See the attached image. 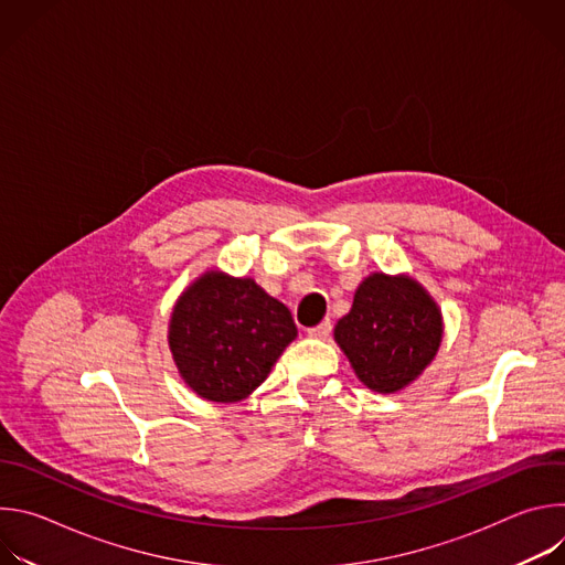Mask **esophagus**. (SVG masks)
<instances>
[{
	"instance_id": "34e87169",
	"label": "esophagus",
	"mask_w": 565,
	"mask_h": 565,
	"mask_svg": "<svg viewBox=\"0 0 565 565\" xmlns=\"http://www.w3.org/2000/svg\"><path fill=\"white\" fill-rule=\"evenodd\" d=\"M331 329H333L331 321L327 319V321H321V324L308 329V335H310V338H317V340H327V338L331 335Z\"/></svg>"
}]
</instances>
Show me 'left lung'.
Returning a JSON list of instances; mask_svg holds the SVG:
<instances>
[{"label":"left lung","mask_w":565,"mask_h":565,"mask_svg":"<svg viewBox=\"0 0 565 565\" xmlns=\"http://www.w3.org/2000/svg\"><path fill=\"white\" fill-rule=\"evenodd\" d=\"M443 333L440 306L420 281L405 273H371L333 338L366 388L397 393L434 362Z\"/></svg>","instance_id":"left-lung-1"}]
</instances>
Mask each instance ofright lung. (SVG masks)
<instances>
[{"instance_id": "right-lung-1", "label": "right lung", "mask_w": 565, "mask_h": 565, "mask_svg": "<svg viewBox=\"0 0 565 565\" xmlns=\"http://www.w3.org/2000/svg\"><path fill=\"white\" fill-rule=\"evenodd\" d=\"M297 338L290 310L255 279L218 268L199 275L177 299L168 344L181 380L203 399H246Z\"/></svg>"}]
</instances>
